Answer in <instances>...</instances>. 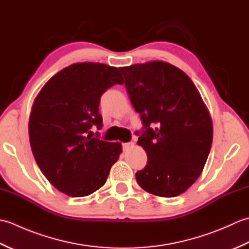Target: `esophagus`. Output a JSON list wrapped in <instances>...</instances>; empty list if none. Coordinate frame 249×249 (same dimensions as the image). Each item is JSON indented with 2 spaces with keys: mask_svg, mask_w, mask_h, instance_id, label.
Returning <instances> with one entry per match:
<instances>
[{
  "mask_svg": "<svg viewBox=\"0 0 249 249\" xmlns=\"http://www.w3.org/2000/svg\"><path fill=\"white\" fill-rule=\"evenodd\" d=\"M122 146H123L124 151H128L130 149H133V147L135 146V143H134V142H126V143L122 144Z\"/></svg>",
  "mask_w": 249,
  "mask_h": 249,
  "instance_id": "esophagus-1",
  "label": "esophagus"
}]
</instances>
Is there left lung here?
Instances as JSON below:
<instances>
[{"mask_svg":"<svg viewBox=\"0 0 249 249\" xmlns=\"http://www.w3.org/2000/svg\"><path fill=\"white\" fill-rule=\"evenodd\" d=\"M120 70L143 125L138 144L147 163L136 173L137 182L150 194L177 197L197 181L208 160L213 141L209 110L190 78L167 62Z\"/></svg>","mask_w":249,"mask_h":249,"instance_id":"obj_1","label":"left lung"}]
</instances>
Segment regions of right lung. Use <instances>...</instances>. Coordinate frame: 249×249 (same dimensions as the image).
I'll list each match as a JSON object with an SVG mask.
<instances>
[{
  "mask_svg": "<svg viewBox=\"0 0 249 249\" xmlns=\"http://www.w3.org/2000/svg\"><path fill=\"white\" fill-rule=\"evenodd\" d=\"M123 83L116 67L77 63L55 73L37 95L29 122L31 149L41 172L60 192L86 197L107 181L122 145L99 139L98 134L92 137L89 129L103 127L102 95Z\"/></svg>",
  "mask_w": 249,
  "mask_h": 249,
  "instance_id": "add662e5",
  "label": "right lung"
}]
</instances>
